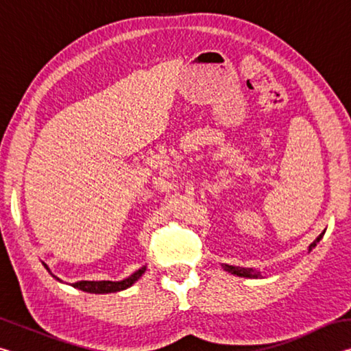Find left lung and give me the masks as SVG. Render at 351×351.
I'll use <instances>...</instances> for the list:
<instances>
[{
    "mask_svg": "<svg viewBox=\"0 0 351 351\" xmlns=\"http://www.w3.org/2000/svg\"><path fill=\"white\" fill-rule=\"evenodd\" d=\"M325 234V230L322 234H320L316 240H314L310 246H308V254H310L314 247L317 246V243L322 240V237ZM223 269L228 271L229 274L237 276V277H245V278H261V272L260 271H255L252 268H241V266H232V265H226L223 263Z\"/></svg>",
    "mask_w": 351,
    "mask_h": 351,
    "instance_id": "left-lung-1",
    "label": "left lung"
}]
</instances>
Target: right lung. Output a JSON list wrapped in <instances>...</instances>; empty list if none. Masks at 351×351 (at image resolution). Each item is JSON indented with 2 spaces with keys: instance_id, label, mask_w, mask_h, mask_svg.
<instances>
[{
  "instance_id": "right-lung-1",
  "label": "right lung",
  "mask_w": 351,
  "mask_h": 351,
  "mask_svg": "<svg viewBox=\"0 0 351 351\" xmlns=\"http://www.w3.org/2000/svg\"><path fill=\"white\" fill-rule=\"evenodd\" d=\"M45 265V268L51 272V269L47 268V265ZM147 269V266H141V268L138 271H134L132 276L123 278V280H119V282H112V280H99V282H94V280H80V282H75V283H71V287H74L80 291H85V293H91V294H108V293H119V291H123L127 289L130 287H133V285L139 280V278L142 277V274H144ZM52 274V272H51ZM52 277L56 278V280L62 282L60 278H58L57 276L52 274Z\"/></svg>"
}]
</instances>
